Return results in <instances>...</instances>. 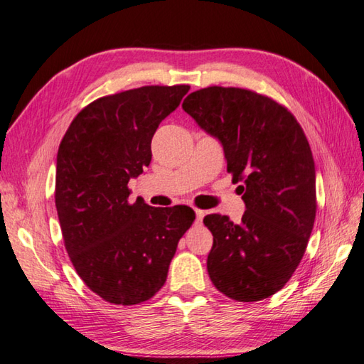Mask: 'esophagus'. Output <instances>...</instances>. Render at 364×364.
Returning <instances> with one entry per match:
<instances>
[{
	"label": "esophagus",
	"mask_w": 364,
	"mask_h": 364,
	"mask_svg": "<svg viewBox=\"0 0 364 364\" xmlns=\"http://www.w3.org/2000/svg\"><path fill=\"white\" fill-rule=\"evenodd\" d=\"M195 213H196V224L203 223V218H204V215H205L204 210H198V208H196Z\"/></svg>",
	"instance_id": "obj_1"
}]
</instances>
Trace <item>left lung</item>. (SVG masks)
<instances>
[{
	"mask_svg": "<svg viewBox=\"0 0 364 364\" xmlns=\"http://www.w3.org/2000/svg\"><path fill=\"white\" fill-rule=\"evenodd\" d=\"M182 109L221 143L233 182L243 181L240 224L212 213L207 271L240 302L277 293L301 263L316 216V171L296 118L268 96L235 87L190 93Z\"/></svg>",
	"mask_w": 364,
	"mask_h": 364,
	"instance_id": "left-lung-1",
	"label": "left lung"
}]
</instances>
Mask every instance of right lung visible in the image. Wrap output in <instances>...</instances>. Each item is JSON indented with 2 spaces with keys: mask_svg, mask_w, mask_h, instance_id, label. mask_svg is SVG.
Here are the masks:
<instances>
[{
  "mask_svg": "<svg viewBox=\"0 0 364 364\" xmlns=\"http://www.w3.org/2000/svg\"><path fill=\"white\" fill-rule=\"evenodd\" d=\"M188 90L148 85L104 96L79 112L60 141L54 198L65 249L85 285L110 304L154 296L195 221L187 205L127 200L129 181L149 165L159 124Z\"/></svg>",
  "mask_w": 364,
  "mask_h": 364,
  "instance_id": "right-lung-1",
  "label": "right lung"
}]
</instances>
